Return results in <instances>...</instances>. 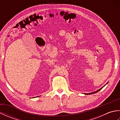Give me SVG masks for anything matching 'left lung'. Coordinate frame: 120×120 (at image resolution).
<instances>
[{
  "instance_id": "8db88e82",
  "label": "left lung",
  "mask_w": 120,
  "mask_h": 120,
  "mask_svg": "<svg viewBox=\"0 0 120 120\" xmlns=\"http://www.w3.org/2000/svg\"><path fill=\"white\" fill-rule=\"evenodd\" d=\"M108 82L106 84V85H107V84L108 83ZM104 86H103V87H104ZM103 87H102V88H101V89H98V90H97V91H96L95 92H92V93H85V94H86V95H89V94H94V93H97V92H98L99 91H100L101 90V89H102Z\"/></svg>"
}]
</instances>
